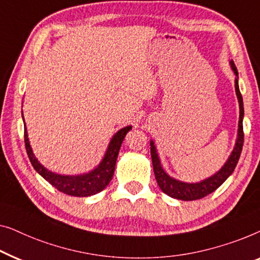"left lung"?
I'll return each instance as SVG.
<instances>
[{"label": "left lung", "mask_w": 260, "mask_h": 260, "mask_svg": "<svg viewBox=\"0 0 260 260\" xmlns=\"http://www.w3.org/2000/svg\"><path fill=\"white\" fill-rule=\"evenodd\" d=\"M231 67L235 72V74L238 76V71H237L236 64L231 62ZM236 87V93L238 96L239 101V108H240V115H239V129H238V139H237L236 147L233 149L231 156H230L228 162L225 164L224 167L218 172L217 174H214L213 177L206 179L198 184H186V182H181L175 180V179L168 177L165 173V171L162 170L161 164H160L159 156L156 154V149L153 145V141L151 142V156H152V162H153V170H154L155 179L158 182L159 187L161 188L164 193H166L167 196L172 197V198L185 200V202H191V200H198L202 199L204 197L211 194L212 192H214L230 175L233 173L235 168L238 164V160L241 154V149H243L244 144V131H243V118H244V106H243V98H241L239 86H238V79H236L235 82Z\"/></svg>", "instance_id": "left-lung-1"}]
</instances>
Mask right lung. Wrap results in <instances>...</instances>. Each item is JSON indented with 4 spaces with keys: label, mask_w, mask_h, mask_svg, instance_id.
Masks as SVG:
<instances>
[{
    "label": "right lung",
    "mask_w": 260,
    "mask_h": 260,
    "mask_svg": "<svg viewBox=\"0 0 260 260\" xmlns=\"http://www.w3.org/2000/svg\"><path fill=\"white\" fill-rule=\"evenodd\" d=\"M132 128L131 126H127L125 128L120 129L114 137H113L109 147L107 149L104 160L94 171L89 172L85 175H76V177H68V175L55 174L53 172L46 170L41 164L38 161L32 154L30 145L28 141L27 131L24 129V145L27 149L28 158L30 160L32 167L38 173L46 179L50 185L54 186L57 191H60L64 194L72 197H89L96 193L101 192L109 182H111L113 174H114L116 159L121 147V144L125 139L127 132Z\"/></svg>",
    "instance_id": "1"
}]
</instances>
